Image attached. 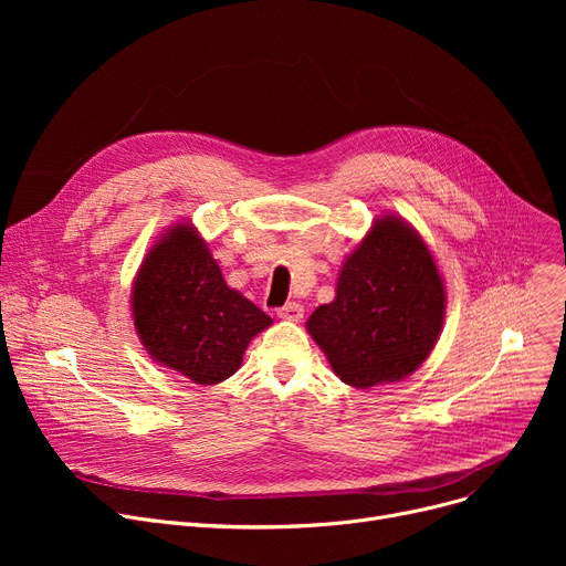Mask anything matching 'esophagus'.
Returning <instances> with one entry per match:
<instances>
[{
  "mask_svg": "<svg viewBox=\"0 0 566 566\" xmlns=\"http://www.w3.org/2000/svg\"><path fill=\"white\" fill-rule=\"evenodd\" d=\"M277 316L286 321H301L305 316V307L301 303H286L284 307L277 310Z\"/></svg>",
  "mask_w": 566,
  "mask_h": 566,
  "instance_id": "esophagus-1",
  "label": "esophagus"
}]
</instances>
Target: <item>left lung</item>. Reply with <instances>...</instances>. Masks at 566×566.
Masks as SVG:
<instances>
[{
	"instance_id": "left-lung-1",
	"label": "left lung",
	"mask_w": 566,
	"mask_h": 566,
	"mask_svg": "<svg viewBox=\"0 0 566 566\" xmlns=\"http://www.w3.org/2000/svg\"><path fill=\"white\" fill-rule=\"evenodd\" d=\"M444 316V289L422 238L403 220L380 218L337 282V298L307 321L335 374L353 388L401 380L431 353Z\"/></svg>"
}]
</instances>
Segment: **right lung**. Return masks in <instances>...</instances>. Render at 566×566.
Instances as JSON below:
<instances>
[{"label":"right lung","instance_id":"1","mask_svg":"<svg viewBox=\"0 0 566 566\" xmlns=\"http://www.w3.org/2000/svg\"><path fill=\"white\" fill-rule=\"evenodd\" d=\"M133 316L148 355L199 385L235 374L250 339L273 323L224 284L218 261L188 224L174 227L146 254Z\"/></svg>","mask_w":566,"mask_h":566}]
</instances>
